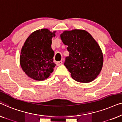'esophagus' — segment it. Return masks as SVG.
Masks as SVG:
<instances>
[{
    "mask_svg": "<svg viewBox=\"0 0 122 122\" xmlns=\"http://www.w3.org/2000/svg\"><path fill=\"white\" fill-rule=\"evenodd\" d=\"M62 64V61H56V66H61V65Z\"/></svg>",
    "mask_w": 122,
    "mask_h": 122,
    "instance_id": "1",
    "label": "esophagus"
}]
</instances>
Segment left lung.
I'll return each instance as SVG.
<instances>
[{"mask_svg": "<svg viewBox=\"0 0 122 122\" xmlns=\"http://www.w3.org/2000/svg\"><path fill=\"white\" fill-rule=\"evenodd\" d=\"M68 46L69 56L64 66L78 82L89 83L97 77L103 64V55L99 45L88 31L82 29L65 30L61 34Z\"/></svg>", "mask_w": 122, "mask_h": 122, "instance_id": "left-lung-1", "label": "left lung"}]
</instances>
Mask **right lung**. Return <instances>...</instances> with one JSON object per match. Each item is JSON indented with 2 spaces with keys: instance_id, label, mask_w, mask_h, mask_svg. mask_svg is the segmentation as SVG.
I'll return each mask as SVG.
<instances>
[{
  "instance_id": "add662e5",
  "label": "right lung",
  "mask_w": 122,
  "mask_h": 122,
  "mask_svg": "<svg viewBox=\"0 0 122 122\" xmlns=\"http://www.w3.org/2000/svg\"><path fill=\"white\" fill-rule=\"evenodd\" d=\"M56 31L41 29L34 31L26 39L20 55V64L24 72L31 79L44 81L51 76L56 66L51 40Z\"/></svg>"
}]
</instances>
